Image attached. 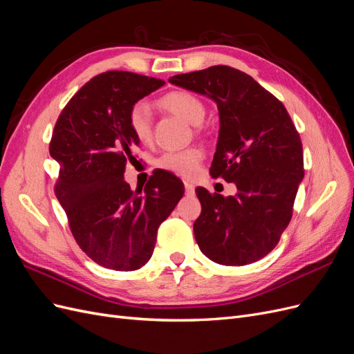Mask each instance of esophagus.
Returning a JSON list of instances; mask_svg holds the SVG:
<instances>
[{
    "label": "esophagus",
    "mask_w": 354,
    "mask_h": 354,
    "mask_svg": "<svg viewBox=\"0 0 354 354\" xmlns=\"http://www.w3.org/2000/svg\"><path fill=\"white\" fill-rule=\"evenodd\" d=\"M185 189H186V195H195V186L189 183V181H185Z\"/></svg>",
    "instance_id": "1"
}]
</instances>
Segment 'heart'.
I'll return each instance as SVG.
<instances>
[{"label": "heart", "mask_w": 354, "mask_h": 354, "mask_svg": "<svg viewBox=\"0 0 354 354\" xmlns=\"http://www.w3.org/2000/svg\"><path fill=\"white\" fill-rule=\"evenodd\" d=\"M160 108L180 116L192 125H201L205 120L207 108L203 102L189 91H171L158 100ZM128 127L138 142L147 143L152 137V113L146 102H137L128 112ZM203 152L199 147L183 151H168L158 159V167L177 176L194 177L201 165Z\"/></svg>", "instance_id": "obj_1"}]
</instances>
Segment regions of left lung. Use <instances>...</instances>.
<instances>
[{
  "mask_svg": "<svg viewBox=\"0 0 354 354\" xmlns=\"http://www.w3.org/2000/svg\"><path fill=\"white\" fill-rule=\"evenodd\" d=\"M218 108V140L209 173L234 183L224 198L196 190L202 211L194 224L202 254L223 266L259 261L279 242L304 178L303 145L285 106L250 75L211 66L168 80Z\"/></svg>",
  "mask_w": 354,
  "mask_h": 354,
  "instance_id": "1",
  "label": "left lung"
}]
</instances>
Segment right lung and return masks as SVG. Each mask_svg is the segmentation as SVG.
<instances>
[{
	"label": "right lung",
	"mask_w": 354,
	"mask_h": 354,
	"mask_svg": "<svg viewBox=\"0 0 354 354\" xmlns=\"http://www.w3.org/2000/svg\"><path fill=\"white\" fill-rule=\"evenodd\" d=\"M165 82L125 71L90 80L62 111L50 143L60 167L56 196L80 248L99 266L137 270L153 254L156 233L183 198L185 186L160 169L145 192L124 180L140 145L128 112Z\"/></svg>",
	"instance_id": "right-lung-1"
}]
</instances>
